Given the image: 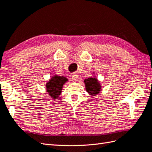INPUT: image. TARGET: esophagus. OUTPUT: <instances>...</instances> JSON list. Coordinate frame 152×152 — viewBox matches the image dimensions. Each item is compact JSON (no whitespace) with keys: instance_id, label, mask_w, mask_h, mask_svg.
Segmentation results:
<instances>
[{"instance_id":"34e87169","label":"esophagus","mask_w":152,"mask_h":152,"mask_svg":"<svg viewBox=\"0 0 152 152\" xmlns=\"http://www.w3.org/2000/svg\"><path fill=\"white\" fill-rule=\"evenodd\" d=\"M72 80L73 82H76L78 80V76L76 74H73L72 75Z\"/></svg>"}]
</instances>
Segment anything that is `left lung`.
Masks as SVG:
<instances>
[{"label":"left lung","instance_id":"1","mask_svg":"<svg viewBox=\"0 0 152 152\" xmlns=\"http://www.w3.org/2000/svg\"><path fill=\"white\" fill-rule=\"evenodd\" d=\"M86 89L91 95H96L101 90V86L98 80L95 78L91 77L84 80Z\"/></svg>","mask_w":152,"mask_h":152}]
</instances>
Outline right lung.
Wrapping results in <instances>:
<instances>
[{
  "mask_svg": "<svg viewBox=\"0 0 152 152\" xmlns=\"http://www.w3.org/2000/svg\"><path fill=\"white\" fill-rule=\"evenodd\" d=\"M68 81L64 76L55 75L46 84V91L52 99H57L61 95L63 85Z\"/></svg>",
  "mask_w": 152,
  "mask_h": 152,
  "instance_id": "add662e5",
  "label": "right lung"
}]
</instances>
